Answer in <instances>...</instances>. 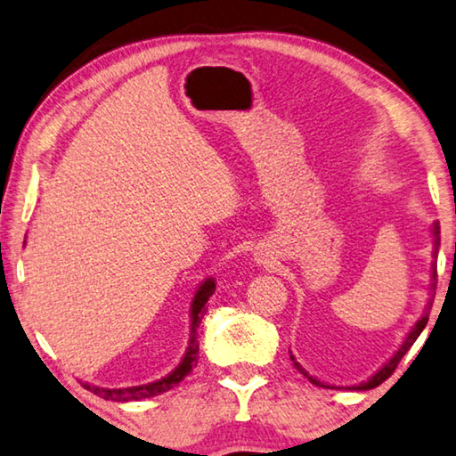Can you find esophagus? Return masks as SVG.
<instances>
[{"instance_id":"obj_1","label":"esophagus","mask_w":456,"mask_h":456,"mask_svg":"<svg viewBox=\"0 0 456 456\" xmlns=\"http://www.w3.org/2000/svg\"><path fill=\"white\" fill-rule=\"evenodd\" d=\"M256 259H257V264H264V265L273 264V257L269 256V253H267L265 249H257V253H256Z\"/></svg>"}]
</instances>
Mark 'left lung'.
Here are the masks:
<instances>
[{
	"label": "left lung",
	"instance_id": "obj_1",
	"mask_svg": "<svg viewBox=\"0 0 456 456\" xmlns=\"http://www.w3.org/2000/svg\"><path fill=\"white\" fill-rule=\"evenodd\" d=\"M432 235H435V251H432V256L436 257V253H438V245H441V225H438V221L435 223V225H432ZM436 289V265L432 267V283H430V291H435ZM430 307H432V299L428 302V305L424 307V314H422V318L414 323V328L411 330V334L406 336V339H404V344L400 346L398 348V352L395 354V356H392L390 360H388V364H384L380 370H378V372L370 378V380H366V382H362L360 386H354V390H372V388H376V386H380L386 378H390L392 376V372H395L396 370V366H398V362L403 360V356L404 354L411 350V346L416 342V338H419L420 334H422V330L427 328V323H428V314H430ZM291 358V362H293V366H296L299 372H302L307 380H310L312 384H315V386H323L322 382H318L315 380V378H312L310 374L305 372V370L299 366V362H296V358L293 356H289Z\"/></svg>",
	"mask_w": 456,
	"mask_h": 456
}]
</instances>
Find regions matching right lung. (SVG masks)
<instances>
[{"instance_id":"obj_1","label":"right lung","mask_w":456,"mask_h":456,"mask_svg":"<svg viewBox=\"0 0 456 456\" xmlns=\"http://www.w3.org/2000/svg\"><path fill=\"white\" fill-rule=\"evenodd\" d=\"M215 293V280H207L195 293V299H192L191 305V342L187 354L179 366H176L171 374L160 378L157 382L151 384H142V386H130V388H100V386H92V384H84V388L94 392L96 396L104 398V400H114V403H130V400H142V398H151L157 395H163V392L175 388L176 384L184 380V376L191 374V370L197 366V354H199V344H197V328L200 320H203V307L209 302V297Z\"/></svg>"}]
</instances>
